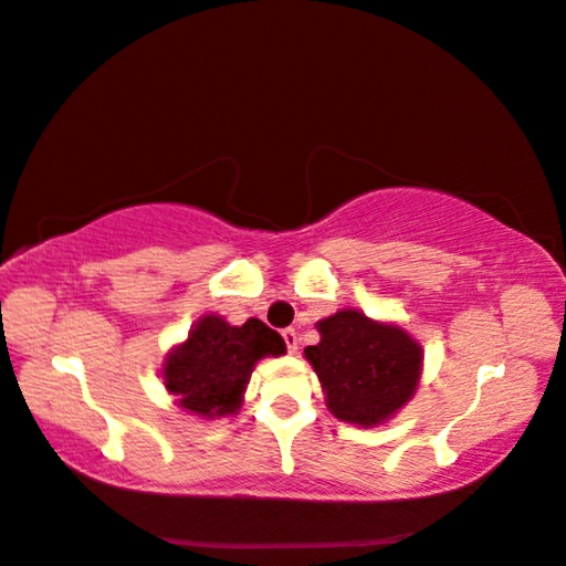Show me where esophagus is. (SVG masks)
<instances>
[{
  "label": "esophagus",
  "mask_w": 566,
  "mask_h": 566,
  "mask_svg": "<svg viewBox=\"0 0 566 566\" xmlns=\"http://www.w3.org/2000/svg\"><path fill=\"white\" fill-rule=\"evenodd\" d=\"M281 335L285 339V347H289V353H296L298 350V332L289 327V329H283Z\"/></svg>",
  "instance_id": "obj_1"
}]
</instances>
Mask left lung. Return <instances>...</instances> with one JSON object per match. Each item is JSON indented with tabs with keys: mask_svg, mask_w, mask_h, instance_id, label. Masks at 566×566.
I'll return each mask as SVG.
<instances>
[{
	"mask_svg": "<svg viewBox=\"0 0 566 566\" xmlns=\"http://www.w3.org/2000/svg\"><path fill=\"white\" fill-rule=\"evenodd\" d=\"M322 339L304 355L319 376L324 401L337 420L376 428L412 399L422 347L397 324L368 319L358 308L316 324Z\"/></svg>",
	"mask_w": 566,
	"mask_h": 566,
	"instance_id": "left-lung-1",
	"label": "left lung"
}]
</instances>
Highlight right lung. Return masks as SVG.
Wrapping results in <instances>:
<instances>
[{"instance_id": "add662e5", "label": "right lung", "mask_w": 566, "mask_h": 566, "mask_svg": "<svg viewBox=\"0 0 566 566\" xmlns=\"http://www.w3.org/2000/svg\"><path fill=\"white\" fill-rule=\"evenodd\" d=\"M285 353L283 337L265 322L247 319L234 327L216 314H206L190 329L188 339L169 350L161 378L177 407L213 420L237 415L250 384L254 363Z\"/></svg>"}]
</instances>
